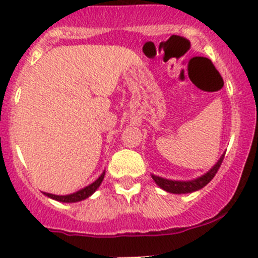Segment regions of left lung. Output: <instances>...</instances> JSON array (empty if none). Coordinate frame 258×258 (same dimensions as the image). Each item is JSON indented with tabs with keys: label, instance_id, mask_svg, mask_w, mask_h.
Here are the masks:
<instances>
[{
	"label": "left lung",
	"instance_id": "left-lung-1",
	"mask_svg": "<svg viewBox=\"0 0 258 258\" xmlns=\"http://www.w3.org/2000/svg\"><path fill=\"white\" fill-rule=\"evenodd\" d=\"M224 154L226 152L222 154V156L219 157L218 161L216 162V165L211 170H208L206 174L201 175V176L196 177V179L192 180H171L166 179V177L157 176V175L154 174H151V177L162 190H165L167 192H171V194H187V192L197 191V190H201L202 187L206 186L213 179L214 175L218 171L219 166H221L222 161H223Z\"/></svg>",
	"mask_w": 258,
	"mask_h": 258
}]
</instances>
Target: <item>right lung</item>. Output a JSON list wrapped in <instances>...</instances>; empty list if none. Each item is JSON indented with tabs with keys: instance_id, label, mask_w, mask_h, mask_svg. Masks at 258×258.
I'll return each instance as SVG.
<instances>
[{
	"instance_id": "obj_1",
	"label": "right lung",
	"mask_w": 258,
	"mask_h": 258,
	"mask_svg": "<svg viewBox=\"0 0 258 258\" xmlns=\"http://www.w3.org/2000/svg\"><path fill=\"white\" fill-rule=\"evenodd\" d=\"M104 175H106V170L99 175V177L97 180H94L92 184L87 185V186L82 187L81 190L76 192H72V194H67V196H56V194H50V192H44L45 196L50 199H54L56 202H61V203H77V202H82L84 199L89 198V197L96 191L99 187V185L102 184L104 179Z\"/></svg>"
}]
</instances>
